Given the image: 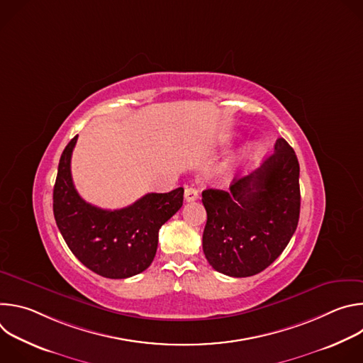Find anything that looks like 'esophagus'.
<instances>
[{
	"instance_id": "esophagus-1",
	"label": "esophagus",
	"mask_w": 363,
	"mask_h": 363,
	"mask_svg": "<svg viewBox=\"0 0 363 363\" xmlns=\"http://www.w3.org/2000/svg\"><path fill=\"white\" fill-rule=\"evenodd\" d=\"M184 198L186 202H192V201L198 199V189L194 186H186L185 192H184Z\"/></svg>"
}]
</instances>
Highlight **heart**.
Instances as JSON below:
<instances>
[{
	"mask_svg": "<svg viewBox=\"0 0 363 363\" xmlns=\"http://www.w3.org/2000/svg\"><path fill=\"white\" fill-rule=\"evenodd\" d=\"M257 150H258L257 143H250V145H247V146L241 150V153L238 155V158H237L235 161H231V162H228V164H225V165H223V167L220 168V171H218L220 177H221L223 179H228V178H231V175L234 174V169L237 168L238 162L250 161L251 158H254V157H255Z\"/></svg>",
	"mask_w": 363,
	"mask_h": 363,
	"instance_id": "1",
	"label": "heart"
}]
</instances>
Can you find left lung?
Wrapping results in <instances>:
<instances>
[{
	"mask_svg": "<svg viewBox=\"0 0 363 363\" xmlns=\"http://www.w3.org/2000/svg\"><path fill=\"white\" fill-rule=\"evenodd\" d=\"M300 167L293 147L279 138L264 164L230 191L205 189L202 248L214 270L250 277L267 269L287 247L300 216Z\"/></svg>",
	"mask_w": 363,
	"mask_h": 363,
	"instance_id": "1",
	"label": "left lung"
}]
</instances>
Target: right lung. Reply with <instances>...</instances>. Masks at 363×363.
I'll list each match as a JSON object with an SVG mask.
<instances>
[{"mask_svg": "<svg viewBox=\"0 0 363 363\" xmlns=\"http://www.w3.org/2000/svg\"><path fill=\"white\" fill-rule=\"evenodd\" d=\"M77 136L65 147L53 191L56 224L89 270L108 279H128L146 270L158 248L160 228L181 208L184 188L146 194L121 210H101L74 188L70 161Z\"/></svg>", "mask_w": 363, "mask_h": 363, "instance_id": "obj_1", "label": "right lung"}]
</instances>
